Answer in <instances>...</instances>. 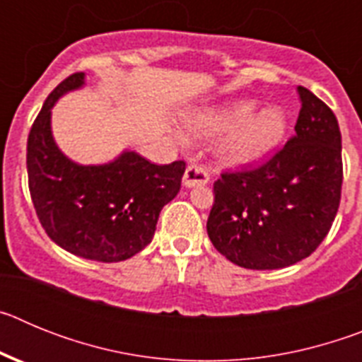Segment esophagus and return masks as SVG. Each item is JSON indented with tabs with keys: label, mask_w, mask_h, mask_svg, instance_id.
Returning a JSON list of instances; mask_svg holds the SVG:
<instances>
[{
	"label": "esophagus",
	"mask_w": 362,
	"mask_h": 362,
	"mask_svg": "<svg viewBox=\"0 0 362 362\" xmlns=\"http://www.w3.org/2000/svg\"><path fill=\"white\" fill-rule=\"evenodd\" d=\"M210 181V174L206 172V168L199 165H190L185 170L183 175V185L187 188H194V187H204V185Z\"/></svg>",
	"instance_id": "esophagus-1"
}]
</instances>
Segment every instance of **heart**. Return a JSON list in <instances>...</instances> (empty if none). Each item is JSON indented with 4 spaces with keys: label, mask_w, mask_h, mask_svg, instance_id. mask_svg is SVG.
Masks as SVG:
<instances>
[{
    "label": "heart",
    "mask_w": 362,
    "mask_h": 362,
    "mask_svg": "<svg viewBox=\"0 0 362 362\" xmlns=\"http://www.w3.org/2000/svg\"><path fill=\"white\" fill-rule=\"evenodd\" d=\"M255 110V101L238 99L197 117L194 130L204 137L228 134L219 148L221 159L230 166L254 165L270 156L288 130V117L281 108Z\"/></svg>",
    "instance_id": "b5f03b06"
}]
</instances>
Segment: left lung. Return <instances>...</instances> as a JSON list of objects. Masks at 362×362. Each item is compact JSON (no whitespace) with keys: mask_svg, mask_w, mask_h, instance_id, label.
Here are the masks:
<instances>
[{"mask_svg":"<svg viewBox=\"0 0 362 362\" xmlns=\"http://www.w3.org/2000/svg\"><path fill=\"white\" fill-rule=\"evenodd\" d=\"M296 134L259 168L221 174L206 232L219 254L250 270L308 257L326 238L341 201V130L334 112L297 86Z\"/></svg>","mask_w":362,"mask_h":362,"instance_id":"8db88e82","label":"left lung"}]
</instances>
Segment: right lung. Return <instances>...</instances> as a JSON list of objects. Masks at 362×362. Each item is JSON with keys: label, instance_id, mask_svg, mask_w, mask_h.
Masks as SVG:
<instances>
[{"label": "right lung", "instance_id": "1", "mask_svg": "<svg viewBox=\"0 0 362 362\" xmlns=\"http://www.w3.org/2000/svg\"><path fill=\"white\" fill-rule=\"evenodd\" d=\"M85 86L72 74L56 86L32 124L27 141L30 197L41 226L63 250L99 263H117L153 238L161 209L177 196L185 161L153 165L124 150L105 165H79L52 136V108L66 92Z\"/></svg>", "mask_w": 362, "mask_h": 362}]
</instances>
